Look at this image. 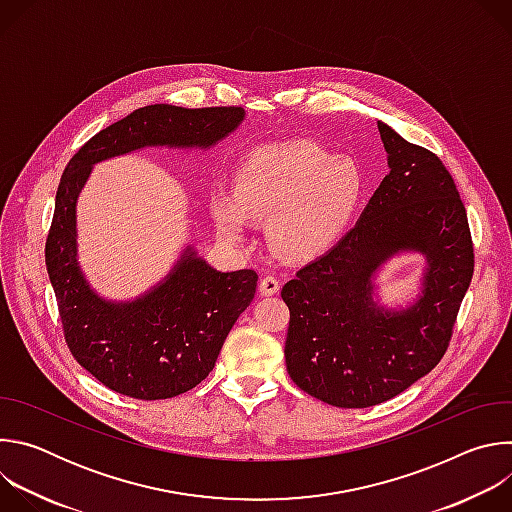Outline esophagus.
<instances>
[{"mask_svg":"<svg viewBox=\"0 0 512 512\" xmlns=\"http://www.w3.org/2000/svg\"><path fill=\"white\" fill-rule=\"evenodd\" d=\"M279 279L275 277V275H265V277H261V281H259V289H261V294L263 296H273V294H277L279 291Z\"/></svg>","mask_w":512,"mask_h":512,"instance_id":"obj_1","label":"esophagus"}]
</instances>
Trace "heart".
<instances>
[{
	"label": "heart",
	"mask_w": 512,
	"mask_h": 512,
	"mask_svg": "<svg viewBox=\"0 0 512 512\" xmlns=\"http://www.w3.org/2000/svg\"><path fill=\"white\" fill-rule=\"evenodd\" d=\"M360 194L354 162L296 139L251 150L235 168L233 196L214 192L210 212L231 241L245 237L247 218H269V239L279 253L312 259L344 235Z\"/></svg>",
	"instance_id": "obj_1"
}]
</instances>
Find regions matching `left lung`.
Listing matches in <instances>:
<instances>
[{
    "label": "left lung",
    "mask_w": 512,
    "mask_h": 512,
    "mask_svg": "<svg viewBox=\"0 0 512 512\" xmlns=\"http://www.w3.org/2000/svg\"><path fill=\"white\" fill-rule=\"evenodd\" d=\"M389 174L336 247L283 285L287 373L342 409L373 407L425 377L446 354L474 273L468 214L442 160L387 123ZM428 259L424 291L405 311L372 302V275L395 252Z\"/></svg>",
    "instance_id": "1"
}]
</instances>
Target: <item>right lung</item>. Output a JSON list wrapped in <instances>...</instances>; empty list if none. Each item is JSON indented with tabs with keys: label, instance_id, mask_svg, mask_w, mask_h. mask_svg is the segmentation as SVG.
I'll return each instance as SVG.
<instances>
[{
	"label": "right lung",
	"instance_id": "obj_1",
	"mask_svg": "<svg viewBox=\"0 0 512 512\" xmlns=\"http://www.w3.org/2000/svg\"><path fill=\"white\" fill-rule=\"evenodd\" d=\"M243 117L241 107L148 105L101 129L64 168L46 237V267L70 354L115 393L158 401L204 381L255 296L257 273L216 271L188 247L172 273L139 300L105 302L77 261V196L101 160L145 145L210 148Z\"/></svg>",
	"mask_w": 512,
	"mask_h": 512
}]
</instances>
